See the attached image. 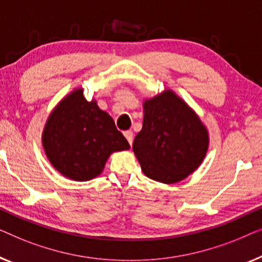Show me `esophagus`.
<instances>
[{"mask_svg":"<svg viewBox=\"0 0 262 262\" xmlns=\"http://www.w3.org/2000/svg\"><path fill=\"white\" fill-rule=\"evenodd\" d=\"M123 134H124V136H126L127 141L129 142V145H132V143H133V132L132 130H126L123 133Z\"/></svg>","mask_w":262,"mask_h":262,"instance_id":"obj_1","label":"esophagus"}]
</instances>
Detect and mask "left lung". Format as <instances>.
I'll return each instance as SVG.
<instances>
[{
    "instance_id": "left-lung-1",
    "label": "left lung",
    "mask_w": 262,
    "mask_h": 262,
    "mask_svg": "<svg viewBox=\"0 0 262 262\" xmlns=\"http://www.w3.org/2000/svg\"><path fill=\"white\" fill-rule=\"evenodd\" d=\"M143 113L142 129L133 143L142 172L165 184L185 179L200 166L208 150L204 124L171 90L145 101Z\"/></svg>"
}]
</instances>
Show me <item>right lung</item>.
<instances>
[{
    "instance_id": "obj_1",
    "label": "right lung",
    "mask_w": 262,
    "mask_h": 262,
    "mask_svg": "<svg viewBox=\"0 0 262 262\" xmlns=\"http://www.w3.org/2000/svg\"><path fill=\"white\" fill-rule=\"evenodd\" d=\"M42 145L53 167L77 182L101 174L110 154L130 148L112 116L96 101L88 102L82 89L66 96L51 113Z\"/></svg>"
}]
</instances>
